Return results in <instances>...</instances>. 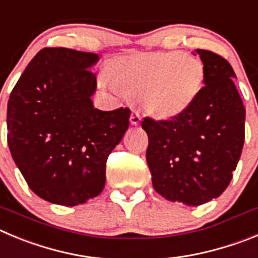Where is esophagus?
<instances>
[{
  "mask_svg": "<svg viewBox=\"0 0 258 258\" xmlns=\"http://www.w3.org/2000/svg\"><path fill=\"white\" fill-rule=\"evenodd\" d=\"M141 120V114L139 110H134L131 114V117H130V122H131V124H135V126H138L139 123H140Z\"/></svg>",
  "mask_w": 258,
  "mask_h": 258,
  "instance_id": "obj_1",
  "label": "esophagus"
}]
</instances>
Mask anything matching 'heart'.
Returning <instances> with one entry per match:
<instances>
[{
    "label": "heart",
    "instance_id": "obj_1",
    "mask_svg": "<svg viewBox=\"0 0 258 258\" xmlns=\"http://www.w3.org/2000/svg\"><path fill=\"white\" fill-rule=\"evenodd\" d=\"M104 83L127 96L141 95L144 106L158 118L181 114L196 100L204 81L203 62L180 51L136 55L109 67Z\"/></svg>",
    "mask_w": 258,
    "mask_h": 258
}]
</instances>
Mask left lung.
Wrapping results in <instances>:
<instances>
[{"label": "left lung", "instance_id": "8db88e82", "mask_svg": "<svg viewBox=\"0 0 258 258\" xmlns=\"http://www.w3.org/2000/svg\"><path fill=\"white\" fill-rule=\"evenodd\" d=\"M204 86L196 100L168 120L145 117L146 162L153 187L171 202L201 206L217 198L233 178L244 144L245 108L226 59L196 50Z\"/></svg>", "mask_w": 258, "mask_h": 258}]
</instances>
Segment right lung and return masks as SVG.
I'll use <instances>...</instances> for the list:
<instances>
[{"instance_id": "add662e5", "label": "right lung", "mask_w": 258, "mask_h": 258, "mask_svg": "<svg viewBox=\"0 0 258 258\" xmlns=\"http://www.w3.org/2000/svg\"><path fill=\"white\" fill-rule=\"evenodd\" d=\"M92 52L46 47L31 60L8 103V144L32 191L73 207L103 191L106 159L128 128L131 110L103 112L91 96Z\"/></svg>"}]
</instances>
